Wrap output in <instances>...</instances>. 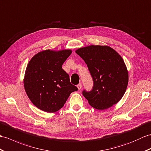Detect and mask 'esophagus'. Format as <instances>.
Returning <instances> with one entry per match:
<instances>
[{"label": "esophagus", "instance_id": "obj_1", "mask_svg": "<svg viewBox=\"0 0 151 151\" xmlns=\"http://www.w3.org/2000/svg\"><path fill=\"white\" fill-rule=\"evenodd\" d=\"M77 87H78V90H80L82 89V83H79L78 85H77Z\"/></svg>", "mask_w": 151, "mask_h": 151}]
</instances>
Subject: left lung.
Returning <instances> with one entry per match:
<instances>
[{
	"label": "left lung",
	"mask_w": 151,
	"mask_h": 151,
	"mask_svg": "<svg viewBox=\"0 0 151 151\" xmlns=\"http://www.w3.org/2000/svg\"><path fill=\"white\" fill-rule=\"evenodd\" d=\"M76 52L87 65L93 80L91 91L83 90V96L93 107L104 110L120 101L127 89L129 76L123 58L107 45L79 48Z\"/></svg>",
	"instance_id": "1"
}]
</instances>
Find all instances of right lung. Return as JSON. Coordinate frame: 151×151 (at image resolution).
<instances>
[{"instance_id": "obj_1", "label": "right lung", "mask_w": 151, "mask_h": 151, "mask_svg": "<svg viewBox=\"0 0 151 151\" xmlns=\"http://www.w3.org/2000/svg\"><path fill=\"white\" fill-rule=\"evenodd\" d=\"M72 51L44 50L28 63L24 86L29 100L39 109L55 113L64 106L70 94L78 90L62 65Z\"/></svg>"}]
</instances>
